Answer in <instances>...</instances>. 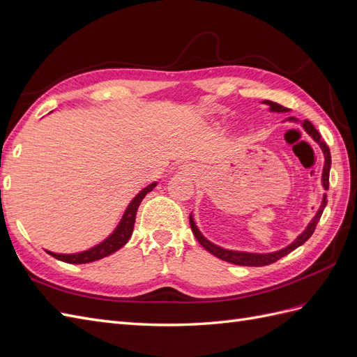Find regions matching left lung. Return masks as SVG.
Listing matches in <instances>:
<instances>
[{"label":"left lung","mask_w":357,"mask_h":357,"mask_svg":"<svg viewBox=\"0 0 357 357\" xmlns=\"http://www.w3.org/2000/svg\"><path fill=\"white\" fill-rule=\"evenodd\" d=\"M264 102H266L267 105H270L271 112H278V113H288V112H289V108L283 107V105H280V104L273 102V100H264ZM288 121L297 122V119H296V117H289ZM303 128L306 130V132H307L310 137H312V139L319 144V148H321L323 152H324L323 187H324L326 190H328V173H331V164H332L331 149H328V146H327L326 142L321 139V135H319V132L315 130V126H314L312 123H310L309 121H305V122H303ZM326 197H327V196L324 195L323 204H321V206H319L317 215L312 218V222H310V223L307 225L306 231H305L303 234H301L300 236H297V240H296L294 243H292V244H289L288 248L282 249V250H279V252H273V253H264V255H261V253H245V252L226 250V249L218 248V245H215V244H213V243H209V241L205 238V236L199 232V229L196 227V225H195V222H193V218H191V217H190V226H191V231H193V234H195V236H196V240L200 243V245H202V248H204L205 250H208L211 255H214V257L220 258V259H223V261H226V262L236 264V266L262 267V266H268V264L276 262V261H279V259L283 258V257H287V255H288L289 252L296 250V249L298 248V245H301L305 241L309 240V236L314 234L315 227H317V223L319 222V218H321V214H323L324 208H326V205H327V199H326Z\"/></svg>","instance_id":"1"}]
</instances>
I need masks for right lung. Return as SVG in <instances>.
I'll return each instance as SVG.
<instances>
[{
	"instance_id": "obj_1",
	"label": "right lung",
	"mask_w": 357,
	"mask_h": 357,
	"mask_svg": "<svg viewBox=\"0 0 357 357\" xmlns=\"http://www.w3.org/2000/svg\"><path fill=\"white\" fill-rule=\"evenodd\" d=\"M155 185H157V182H153V184L143 188L140 193L132 199V202L128 205L121 223H119V226L116 227V231L109 235L105 241H102L100 244L95 245V248H91L86 252H81V253H72V255H60V253H52V252H48V253L56 259H60V261L68 262V264H87V262L102 259V258L108 257V255H112L116 250L123 248V245L128 243V240H130L132 235L135 214H137V209H139L140 202L143 200V197L149 193V191L153 190Z\"/></svg>"
}]
</instances>
